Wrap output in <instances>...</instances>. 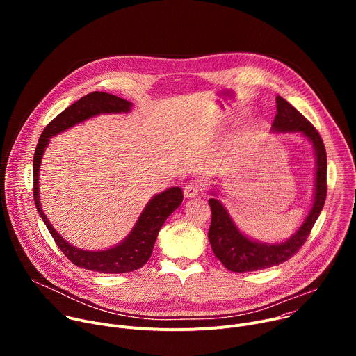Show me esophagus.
I'll return each instance as SVG.
<instances>
[{
	"instance_id": "34e87169",
	"label": "esophagus",
	"mask_w": 356,
	"mask_h": 356,
	"mask_svg": "<svg viewBox=\"0 0 356 356\" xmlns=\"http://www.w3.org/2000/svg\"><path fill=\"white\" fill-rule=\"evenodd\" d=\"M200 190H201V186H200L198 183L191 181V183H188V184L184 187V190H183V191H184V197H188V198L195 197V195H198Z\"/></svg>"
}]
</instances>
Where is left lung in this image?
Listing matches in <instances>:
<instances>
[{
  "instance_id": "left-lung-1",
  "label": "left lung",
  "mask_w": 356,
  "mask_h": 356,
  "mask_svg": "<svg viewBox=\"0 0 356 356\" xmlns=\"http://www.w3.org/2000/svg\"><path fill=\"white\" fill-rule=\"evenodd\" d=\"M276 115L272 129L276 132H301L313 142L317 159L316 172V193L313 207L298 228V231L286 242L282 243H259L250 241L239 232L227 209L217 198H210L211 225L209 229V239L214 255L231 272H253L265 268L280 265L294 257L298 249L307 241L327 197V152L318 131L312 122L300 114L290 103L277 95L276 97Z\"/></svg>"
}]
</instances>
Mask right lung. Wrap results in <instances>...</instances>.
<instances>
[{"label": "right lung", "mask_w": 356, "mask_h": 356, "mask_svg": "<svg viewBox=\"0 0 356 356\" xmlns=\"http://www.w3.org/2000/svg\"><path fill=\"white\" fill-rule=\"evenodd\" d=\"M131 103L114 94L94 91L81 97L74 104L62 111L56 118L50 121L43 129L33 155V200L35 206L46 224L50 235L55 239L65 257L76 266L99 273H127L142 268L150 258L158 234L166 218L181 204L183 191L180 187H172L152 198L140 217L138 218L134 229L120 245L107 250H83L66 242L50 225L42 211L39 201V166L44 147L49 139L80 124L98 114L110 113H128Z\"/></svg>", "instance_id": "right-lung-1"}]
</instances>
